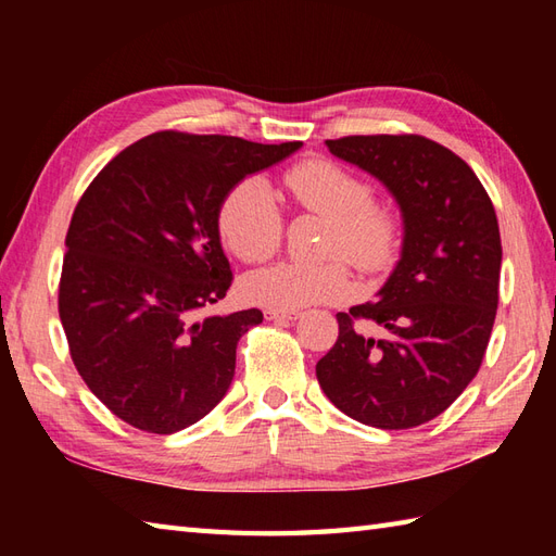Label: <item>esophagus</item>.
<instances>
[{
  "label": "esophagus",
  "instance_id": "obj_1",
  "mask_svg": "<svg viewBox=\"0 0 556 556\" xmlns=\"http://www.w3.org/2000/svg\"><path fill=\"white\" fill-rule=\"evenodd\" d=\"M299 315H301L299 311H275V308L265 311V317L271 323H289V320H296Z\"/></svg>",
  "mask_w": 556,
  "mask_h": 556
}]
</instances>
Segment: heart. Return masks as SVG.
I'll use <instances>...</instances> for the list:
<instances>
[{
    "label": "heart",
    "instance_id": "b5f03b06",
    "mask_svg": "<svg viewBox=\"0 0 556 556\" xmlns=\"http://www.w3.org/2000/svg\"><path fill=\"white\" fill-rule=\"evenodd\" d=\"M293 205L327 219L325 257H344L361 271H382L394 263L401 224L392 210L375 203L370 186L332 160H305L285 174ZM224 245L243 263H263L285 239V219L275 193L263 179H243L229 188L217 212ZM248 301L275 311H296L332 303L349 293V271L341 263H279L243 279Z\"/></svg>",
    "mask_w": 556,
    "mask_h": 556
}]
</instances>
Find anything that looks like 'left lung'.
Returning <instances> with one entry per match:
<instances>
[{
  "mask_svg": "<svg viewBox=\"0 0 556 556\" xmlns=\"http://www.w3.org/2000/svg\"><path fill=\"white\" fill-rule=\"evenodd\" d=\"M334 157L372 174L404 219L401 257L377 301L337 313L339 337L315 365L349 418L406 430L440 416L480 370L500 303L502 239L476 172L422 136L325 140ZM386 329L365 336L357 323Z\"/></svg>",
  "mask_w": 556,
  "mask_h": 556,
  "instance_id": "1",
  "label": "left lung"
}]
</instances>
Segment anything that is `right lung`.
Here are the masks:
<instances>
[{"mask_svg":"<svg viewBox=\"0 0 556 556\" xmlns=\"http://www.w3.org/2000/svg\"><path fill=\"white\" fill-rule=\"evenodd\" d=\"M301 146L160 131L122 150L80 195L59 317L78 375L116 418L172 434L227 394L236 344L263 313L200 317L233 279L219 203Z\"/></svg>","mask_w":556,"mask_h":556,"instance_id":"right-lung-1","label":"right lung"}]
</instances>
